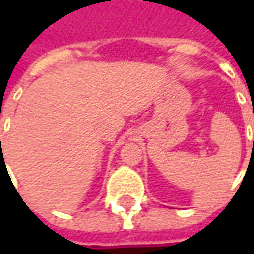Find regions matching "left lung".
Masks as SVG:
<instances>
[{"mask_svg":"<svg viewBox=\"0 0 254 254\" xmlns=\"http://www.w3.org/2000/svg\"><path fill=\"white\" fill-rule=\"evenodd\" d=\"M253 119H254V113H253ZM253 147H254V137H253Z\"/></svg>","mask_w":254,"mask_h":254,"instance_id":"1","label":"left lung"}]
</instances>
